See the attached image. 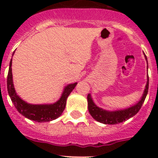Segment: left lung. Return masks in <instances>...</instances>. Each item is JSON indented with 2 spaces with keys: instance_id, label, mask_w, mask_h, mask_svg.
<instances>
[{
  "instance_id": "1",
  "label": "left lung",
  "mask_w": 158,
  "mask_h": 158,
  "mask_svg": "<svg viewBox=\"0 0 158 158\" xmlns=\"http://www.w3.org/2000/svg\"><path fill=\"white\" fill-rule=\"evenodd\" d=\"M144 55L146 62H147V58H146V54H144ZM148 89H149V77L147 76V81H146V87H145L144 92H143V94H142L140 100L138 103H136L135 105L131 106V107L124 108V109L122 110H116V111H107V110L103 109L101 107H99L93 102L91 94L89 93L87 99L88 108H89V113H90V115H92V117L94 118L95 120L98 121L101 123L114 125V124H118L119 123L124 122V121L131 118V117H133L134 115H135L137 113L139 112V111L142 107V104L145 101V99H146V95L148 93Z\"/></svg>"
}]
</instances>
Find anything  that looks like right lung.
<instances>
[{
  "label": "right lung",
  "instance_id": "add662e5",
  "mask_svg": "<svg viewBox=\"0 0 158 158\" xmlns=\"http://www.w3.org/2000/svg\"><path fill=\"white\" fill-rule=\"evenodd\" d=\"M15 53V51H14ZM12 54V55L14 54ZM77 82L69 84L64 88L62 96L58 101L54 104H28L17 95L16 89L14 88L13 81H12V59L9 64L8 77H7V89L8 93L10 96L11 100L13 103L17 111L21 115L31 120H34L38 123H44L52 121L62 115L66 104V100L70 94L73 89L77 85Z\"/></svg>",
  "mask_w": 158,
  "mask_h": 158
}]
</instances>
